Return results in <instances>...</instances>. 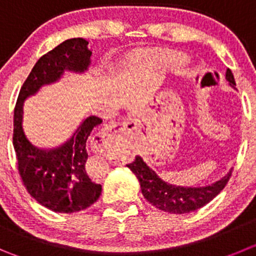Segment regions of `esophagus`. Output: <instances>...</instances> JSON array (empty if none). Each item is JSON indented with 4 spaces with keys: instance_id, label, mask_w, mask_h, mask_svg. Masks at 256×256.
<instances>
[{
    "instance_id": "esophagus-1",
    "label": "esophagus",
    "mask_w": 256,
    "mask_h": 256,
    "mask_svg": "<svg viewBox=\"0 0 256 256\" xmlns=\"http://www.w3.org/2000/svg\"><path fill=\"white\" fill-rule=\"evenodd\" d=\"M131 121L126 122H116L107 126L104 130L98 131L90 140V145L94 152H104L110 149V146L114 144L120 142L130 134Z\"/></svg>"
}]
</instances>
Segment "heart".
Segmentation results:
<instances>
[{"mask_svg": "<svg viewBox=\"0 0 256 256\" xmlns=\"http://www.w3.org/2000/svg\"><path fill=\"white\" fill-rule=\"evenodd\" d=\"M155 62L164 66H180L187 62V58L172 50H162L154 56Z\"/></svg>", "mask_w": 256, "mask_h": 256, "instance_id": "1", "label": "heart"}]
</instances>
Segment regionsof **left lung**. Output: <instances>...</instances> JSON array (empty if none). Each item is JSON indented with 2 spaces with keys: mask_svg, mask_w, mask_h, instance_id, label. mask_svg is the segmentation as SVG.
<instances>
[{
  "mask_svg": "<svg viewBox=\"0 0 256 256\" xmlns=\"http://www.w3.org/2000/svg\"><path fill=\"white\" fill-rule=\"evenodd\" d=\"M226 80L235 88V78L230 69L226 70ZM136 178L139 179L142 193L152 206L169 214H190L202 208L211 202L225 186L231 176V172L216 183L206 187H180L162 180L152 169L146 166L142 156H136L132 163L128 164Z\"/></svg>",
  "mask_w": 256,
  "mask_h": 256,
  "instance_id": "left-lung-1",
  "label": "left lung"
}]
</instances>
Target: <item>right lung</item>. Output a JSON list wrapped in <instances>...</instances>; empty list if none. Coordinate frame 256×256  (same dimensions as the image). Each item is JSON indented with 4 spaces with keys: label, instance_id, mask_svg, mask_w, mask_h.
Returning <instances> with one entry per match:
<instances>
[{
    "label": "right lung",
    "instance_id": "add662e5",
    "mask_svg": "<svg viewBox=\"0 0 256 256\" xmlns=\"http://www.w3.org/2000/svg\"><path fill=\"white\" fill-rule=\"evenodd\" d=\"M82 38L68 39L42 56L21 87L14 111V149L22 183L31 197L42 206L60 214L82 211L98 200L102 186L86 172L87 142L93 128L101 125L100 117H87L70 139L62 146L42 150L31 145L22 130V106L44 84L56 82L64 70L84 72L92 52Z\"/></svg>",
    "mask_w": 256,
    "mask_h": 256
}]
</instances>
